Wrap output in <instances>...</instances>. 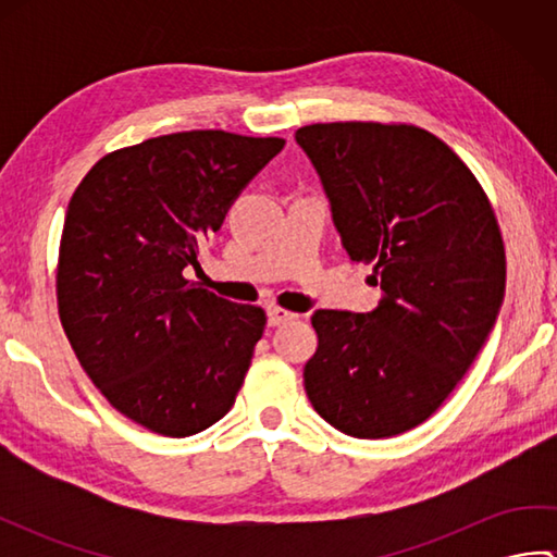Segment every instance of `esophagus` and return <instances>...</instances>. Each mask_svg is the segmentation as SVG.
<instances>
[{"mask_svg": "<svg viewBox=\"0 0 557 557\" xmlns=\"http://www.w3.org/2000/svg\"><path fill=\"white\" fill-rule=\"evenodd\" d=\"M297 318H299V313H292L287 309H280V306H270V309H268V325L270 327L292 323V321H297Z\"/></svg>", "mask_w": 557, "mask_h": 557, "instance_id": "obj_1", "label": "esophagus"}]
</instances>
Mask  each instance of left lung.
<instances>
[{"instance_id": "obj_1", "label": "left lung", "mask_w": 557, "mask_h": 557, "mask_svg": "<svg viewBox=\"0 0 557 557\" xmlns=\"http://www.w3.org/2000/svg\"><path fill=\"white\" fill-rule=\"evenodd\" d=\"M294 138L342 246L383 289L371 313H313L306 395L351 437L399 435L443 405L491 335L505 297L498 220L476 176L425 128L333 122Z\"/></svg>"}]
</instances>
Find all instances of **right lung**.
<instances>
[{
  "mask_svg": "<svg viewBox=\"0 0 557 557\" xmlns=\"http://www.w3.org/2000/svg\"><path fill=\"white\" fill-rule=\"evenodd\" d=\"M282 138L182 132L114 150L69 200L57 304L83 371L144 429L186 437L234 405L265 330L258 306L184 277Z\"/></svg>",
  "mask_w": 557,
  "mask_h": 557,
  "instance_id": "1",
  "label": "right lung"
}]
</instances>
